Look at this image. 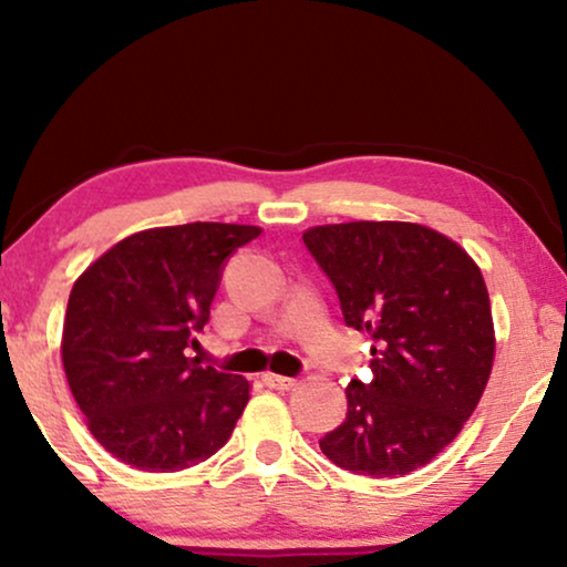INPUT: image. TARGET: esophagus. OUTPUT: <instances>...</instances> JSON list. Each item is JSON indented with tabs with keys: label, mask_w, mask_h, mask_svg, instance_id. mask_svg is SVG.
<instances>
[{
	"label": "esophagus",
	"mask_w": 567,
	"mask_h": 567,
	"mask_svg": "<svg viewBox=\"0 0 567 567\" xmlns=\"http://www.w3.org/2000/svg\"><path fill=\"white\" fill-rule=\"evenodd\" d=\"M262 382H266L270 390H291V386L297 384V379L281 374H262Z\"/></svg>",
	"instance_id": "obj_1"
}]
</instances>
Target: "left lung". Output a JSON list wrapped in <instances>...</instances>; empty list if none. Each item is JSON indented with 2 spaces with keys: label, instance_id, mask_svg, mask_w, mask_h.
I'll return each mask as SVG.
<instances>
[{
  "label": "left lung",
  "instance_id": "left-lung-1",
  "mask_svg": "<svg viewBox=\"0 0 567 567\" xmlns=\"http://www.w3.org/2000/svg\"><path fill=\"white\" fill-rule=\"evenodd\" d=\"M301 237L346 324L374 338V377L346 386V421L320 449L355 475H410L460 436L491 379L485 278L464 247L423 224H322Z\"/></svg>",
  "mask_w": 567,
  "mask_h": 567
}]
</instances>
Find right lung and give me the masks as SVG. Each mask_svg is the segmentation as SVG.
Wrapping results in <instances>:
<instances>
[{
    "instance_id": "1",
    "label": "right lung",
    "mask_w": 567,
    "mask_h": 567,
    "mask_svg": "<svg viewBox=\"0 0 567 567\" xmlns=\"http://www.w3.org/2000/svg\"><path fill=\"white\" fill-rule=\"evenodd\" d=\"M193 221L136 231L69 293L61 361L97 444L144 472H177L227 444L250 382L185 355L212 312L221 266L260 235Z\"/></svg>"
}]
</instances>
